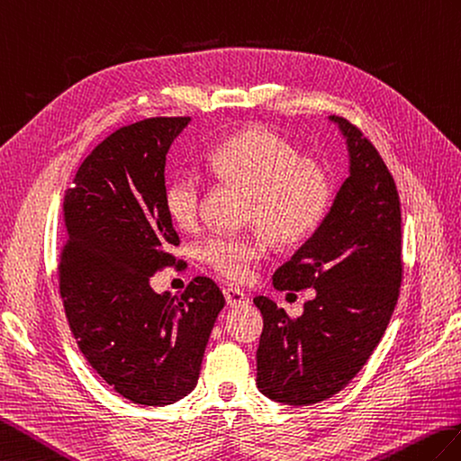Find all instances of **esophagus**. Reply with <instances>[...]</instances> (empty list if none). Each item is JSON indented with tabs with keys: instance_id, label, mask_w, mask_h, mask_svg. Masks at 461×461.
Returning a JSON list of instances; mask_svg holds the SVG:
<instances>
[{
	"instance_id": "esophagus-1",
	"label": "esophagus",
	"mask_w": 461,
	"mask_h": 461,
	"mask_svg": "<svg viewBox=\"0 0 461 461\" xmlns=\"http://www.w3.org/2000/svg\"><path fill=\"white\" fill-rule=\"evenodd\" d=\"M222 294H224V300H227V303L230 305V308H239V305H247L249 303L247 294L237 290V288H224Z\"/></svg>"
}]
</instances>
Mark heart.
I'll list each match as a JSON object with an SVG mask.
<instances>
[{"instance_id":"heart-1","label":"heart","mask_w":461,"mask_h":461,"mask_svg":"<svg viewBox=\"0 0 461 461\" xmlns=\"http://www.w3.org/2000/svg\"><path fill=\"white\" fill-rule=\"evenodd\" d=\"M207 163L219 179L249 193V221L260 224L278 247L312 239L331 211L330 171L266 126L247 128L221 141L211 149ZM203 195L204 177L197 169H179L169 177L163 203L179 229L199 227ZM264 252L262 232L212 234L199 244L197 257L222 278L247 282L252 264Z\"/></svg>"}]
</instances>
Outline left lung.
Listing matches in <instances>:
<instances>
[{
    "instance_id": "left-lung-1",
    "label": "left lung",
    "mask_w": 461,
    "mask_h": 461,
    "mask_svg": "<svg viewBox=\"0 0 461 461\" xmlns=\"http://www.w3.org/2000/svg\"><path fill=\"white\" fill-rule=\"evenodd\" d=\"M347 140L349 177L313 237L274 272L276 290L313 288L300 317L266 295L257 384L290 406L327 401L369 361L402 282L401 201L391 171L363 131L330 116Z\"/></svg>"
}]
</instances>
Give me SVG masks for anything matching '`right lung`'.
Instances as JSON below:
<instances>
[{
  "mask_svg": "<svg viewBox=\"0 0 461 461\" xmlns=\"http://www.w3.org/2000/svg\"><path fill=\"white\" fill-rule=\"evenodd\" d=\"M189 116L120 128L80 163L65 195L67 239L59 290L80 353L102 381L134 404L163 406L197 384L204 347L224 298L207 276L179 298L151 290L179 247L163 193L166 156Z\"/></svg>",
  "mask_w": 461,
  "mask_h": 461,
  "instance_id": "1",
  "label": "right lung"
}]
</instances>
